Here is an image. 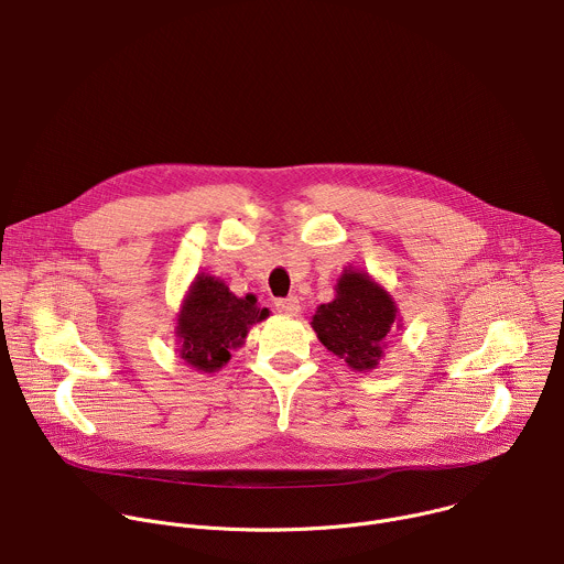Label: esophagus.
I'll use <instances>...</instances> for the list:
<instances>
[{"mask_svg":"<svg viewBox=\"0 0 564 564\" xmlns=\"http://www.w3.org/2000/svg\"><path fill=\"white\" fill-rule=\"evenodd\" d=\"M274 305H276V310H279L281 314H296V312H299V299H296V296L279 299Z\"/></svg>","mask_w":564,"mask_h":564,"instance_id":"esophagus-1","label":"esophagus"}]
</instances>
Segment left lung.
<instances>
[{"instance_id":"obj_1","label":"left lung","mask_w":564,"mask_h":564,"mask_svg":"<svg viewBox=\"0 0 564 564\" xmlns=\"http://www.w3.org/2000/svg\"><path fill=\"white\" fill-rule=\"evenodd\" d=\"M335 290L330 303L316 307L312 328L352 370H372L383 357L390 328H401L397 305L379 283L352 268L344 270Z\"/></svg>"}]
</instances>
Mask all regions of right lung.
Listing matches in <instances>:
<instances>
[{
  "mask_svg": "<svg viewBox=\"0 0 564 564\" xmlns=\"http://www.w3.org/2000/svg\"><path fill=\"white\" fill-rule=\"evenodd\" d=\"M265 316L270 310L254 294L238 299L220 279L198 274L178 312L181 357L196 370L216 372L229 361V350L243 346L250 326Z\"/></svg>",
  "mask_w": 564,
  "mask_h": 564,
  "instance_id": "1",
  "label": "right lung"
}]
</instances>
